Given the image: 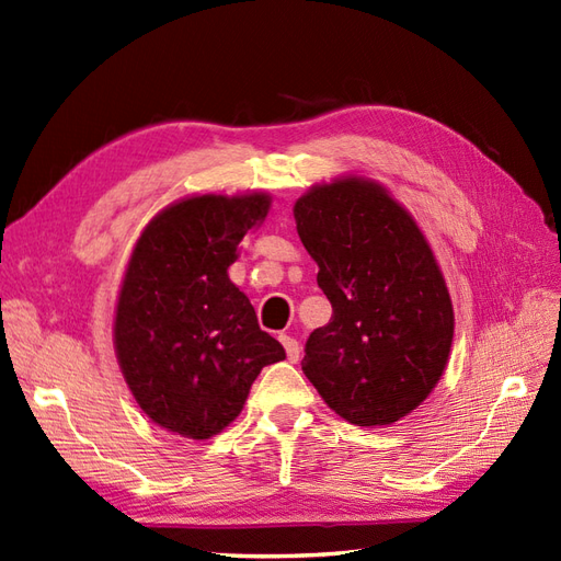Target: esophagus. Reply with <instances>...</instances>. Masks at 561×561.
I'll return each instance as SVG.
<instances>
[{
  "mask_svg": "<svg viewBox=\"0 0 561 561\" xmlns=\"http://www.w3.org/2000/svg\"><path fill=\"white\" fill-rule=\"evenodd\" d=\"M279 341H282V345L286 350V357H289V362H298V357H300L298 341L291 339V335H286V333H279Z\"/></svg>",
  "mask_w": 561,
  "mask_h": 561,
  "instance_id": "obj_1",
  "label": "esophagus"
}]
</instances>
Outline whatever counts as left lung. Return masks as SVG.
Returning <instances> with one entry per match:
<instances>
[{"instance_id":"left-lung-1","label":"left lung","mask_w":561,"mask_h":561,"mask_svg":"<svg viewBox=\"0 0 561 561\" xmlns=\"http://www.w3.org/2000/svg\"><path fill=\"white\" fill-rule=\"evenodd\" d=\"M294 218L333 308L310 333L302 374L347 423L392 425L449 362L454 306L435 253L404 206L362 175L312 185Z\"/></svg>"}]
</instances>
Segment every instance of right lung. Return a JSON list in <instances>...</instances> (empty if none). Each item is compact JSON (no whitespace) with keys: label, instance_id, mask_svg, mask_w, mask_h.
Wrapping results in <instances>:
<instances>
[{"label":"right lung","instance_id":"1","mask_svg":"<svg viewBox=\"0 0 561 561\" xmlns=\"http://www.w3.org/2000/svg\"><path fill=\"white\" fill-rule=\"evenodd\" d=\"M270 202L267 192L185 197L159 211L134 247L115 352L142 413L173 435H218L242 413L263 366L286 357L228 277Z\"/></svg>","mask_w":561,"mask_h":561}]
</instances>
